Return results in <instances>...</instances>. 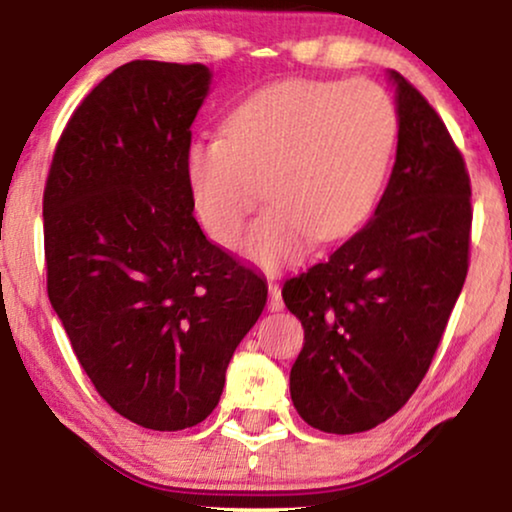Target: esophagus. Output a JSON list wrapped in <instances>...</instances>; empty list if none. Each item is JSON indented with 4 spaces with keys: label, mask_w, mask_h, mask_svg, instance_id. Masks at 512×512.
I'll list each match as a JSON object with an SVG mask.
<instances>
[{
    "label": "esophagus",
    "mask_w": 512,
    "mask_h": 512,
    "mask_svg": "<svg viewBox=\"0 0 512 512\" xmlns=\"http://www.w3.org/2000/svg\"><path fill=\"white\" fill-rule=\"evenodd\" d=\"M268 291H270L268 310H272V312H279V310H284V300H282V286L275 284V282H270V284H268Z\"/></svg>",
    "instance_id": "1"
}]
</instances>
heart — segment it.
I'll return each instance as SVG.
<instances>
[{
    "mask_svg": "<svg viewBox=\"0 0 512 512\" xmlns=\"http://www.w3.org/2000/svg\"><path fill=\"white\" fill-rule=\"evenodd\" d=\"M396 109L373 81L289 79L256 90L230 111L223 137L186 146L184 170L195 214L219 247L277 268L305 244L352 235L373 212L396 142Z\"/></svg>",
    "mask_w": 512,
    "mask_h": 512,
    "instance_id": "1",
    "label": "heart"
}]
</instances>
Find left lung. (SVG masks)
I'll list each match as a JSON object with an SVG mask.
<instances>
[{
    "instance_id": "8db88e82",
    "label": "left lung",
    "mask_w": 512,
    "mask_h": 512,
    "mask_svg": "<svg viewBox=\"0 0 512 512\" xmlns=\"http://www.w3.org/2000/svg\"><path fill=\"white\" fill-rule=\"evenodd\" d=\"M389 79L398 146L375 216L282 289L305 328L291 401L314 429L342 436L387 422L415 394L468 272L464 158L426 97L398 72Z\"/></svg>"
}]
</instances>
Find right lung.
I'll return each instance as SVG.
<instances>
[{"label":"right lung","mask_w":512,"mask_h":512,"mask_svg":"<svg viewBox=\"0 0 512 512\" xmlns=\"http://www.w3.org/2000/svg\"><path fill=\"white\" fill-rule=\"evenodd\" d=\"M205 65L132 60L90 90L44 188L46 286L97 394L153 431L200 424L268 284L193 219L184 153Z\"/></svg>","instance_id":"1"}]
</instances>
